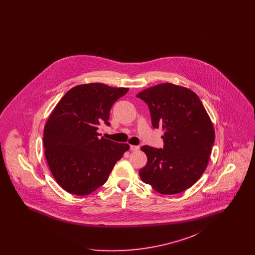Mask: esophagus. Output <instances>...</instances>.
I'll return each instance as SVG.
<instances>
[{"instance_id": "esophagus-1", "label": "esophagus", "mask_w": 255, "mask_h": 255, "mask_svg": "<svg viewBox=\"0 0 255 255\" xmlns=\"http://www.w3.org/2000/svg\"><path fill=\"white\" fill-rule=\"evenodd\" d=\"M138 149H139L138 146L130 145V150H131V151H137Z\"/></svg>"}]
</instances>
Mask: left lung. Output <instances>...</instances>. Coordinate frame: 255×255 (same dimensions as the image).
Masks as SVG:
<instances>
[{
  "label": "left lung",
  "instance_id": "8db88e82",
  "mask_svg": "<svg viewBox=\"0 0 255 255\" xmlns=\"http://www.w3.org/2000/svg\"><path fill=\"white\" fill-rule=\"evenodd\" d=\"M136 97L147 103L152 126L162 128L163 148L142 146L147 163L139 170L142 182L160 194L181 193L205 172L215 132L199 97L182 86L163 83Z\"/></svg>",
  "mask_w": 255,
  "mask_h": 255
}]
</instances>
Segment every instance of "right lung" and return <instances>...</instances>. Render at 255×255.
<instances>
[{"label": "right lung", "mask_w": 255, "mask_h": 255, "mask_svg": "<svg viewBox=\"0 0 255 255\" xmlns=\"http://www.w3.org/2000/svg\"><path fill=\"white\" fill-rule=\"evenodd\" d=\"M128 91L102 83L75 86L50 114L44 128L45 156L67 192L85 196L96 191L129 149L97 133L101 124L109 126L110 110Z\"/></svg>", "instance_id": "obj_1"}]
</instances>
